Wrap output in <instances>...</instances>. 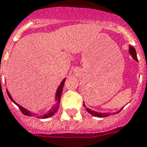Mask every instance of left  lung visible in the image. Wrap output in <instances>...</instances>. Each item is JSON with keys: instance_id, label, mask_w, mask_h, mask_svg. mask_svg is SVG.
Segmentation results:
<instances>
[{"instance_id": "1", "label": "left lung", "mask_w": 147, "mask_h": 147, "mask_svg": "<svg viewBox=\"0 0 147 147\" xmlns=\"http://www.w3.org/2000/svg\"><path fill=\"white\" fill-rule=\"evenodd\" d=\"M129 53L131 54V57L135 60L136 61H138V59H137V55H136V51L135 49L133 48L132 46H129ZM84 105V107H86V105L85 104H83ZM123 108H121L119 111H117L116 113H98V112H96V111H94V110H91V109H90L88 108H86V111L90 113L91 115L93 116H94V117H109V116H110V115H114V114L116 113H120L121 109H123Z\"/></svg>"}]
</instances>
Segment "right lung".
<instances>
[{"instance_id":"add662e5","label":"right lung","mask_w":147,"mask_h":147,"mask_svg":"<svg viewBox=\"0 0 147 147\" xmlns=\"http://www.w3.org/2000/svg\"><path fill=\"white\" fill-rule=\"evenodd\" d=\"M65 80H66V78L64 79V80H62V82L60 84V86H58L57 90V92H56V95H55V101H56V104H55L53 107H52L50 109L49 111H47L46 113H41L40 115H38V113H32V112H30V111L27 110V109L24 108V107H22L20 105H19L17 104L16 102H15L13 98H12V97L10 94V93L8 92V90H7V94H8V97H9V98L11 99V101L12 102H14L16 105H17L19 109H20V111L24 114V115H26V116H28V117H38V118H42V119H45V118H48V117H52L53 115H54L57 112L58 109H59V105H60V102H61V93H62V90H63V87H64V82H65Z\"/></svg>"}]
</instances>
